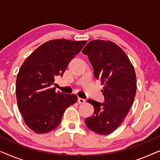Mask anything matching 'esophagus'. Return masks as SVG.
Listing matches in <instances>:
<instances>
[{
	"instance_id": "1",
	"label": "esophagus",
	"mask_w": 160,
	"mask_h": 160,
	"mask_svg": "<svg viewBox=\"0 0 160 160\" xmlns=\"http://www.w3.org/2000/svg\"><path fill=\"white\" fill-rule=\"evenodd\" d=\"M78 102H79V103H84V102H86V100H85L84 99H82V98H78Z\"/></svg>"
}]
</instances>
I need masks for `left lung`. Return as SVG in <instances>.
<instances>
[{
    "label": "left lung",
    "mask_w": 160,
    "mask_h": 160,
    "mask_svg": "<svg viewBox=\"0 0 160 160\" xmlns=\"http://www.w3.org/2000/svg\"><path fill=\"white\" fill-rule=\"evenodd\" d=\"M83 54L88 56L94 75L103 85L105 102L88 100L94 107L92 117L85 119L89 130L108 135L121 125L134 101L137 84L135 69L125 52L110 41L94 40Z\"/></svg>",
    "instance_id": "8db88e82"
}]
</instances>
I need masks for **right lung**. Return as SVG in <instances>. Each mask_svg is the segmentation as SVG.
<instances>
[{
  "label": "right lung",
  "instance_id": "right-lung-1",
  "mask_svg": "<svg viewBox=\"0 0 160 160\" xmlns=\"http://www.w3.org/2000/svg\"><path fill=\"white\" fill-rule=\"evenodd\" d=\"M87 41H49L37 48L23 62L16 81L19 110L28 128L46 133L60 124L65 109L77 96L56 92L52 87L57 76H62L71 60Z\"/></svg>",
  "mask_w": 160,
  "mask_h": 160
}]
</instances>
